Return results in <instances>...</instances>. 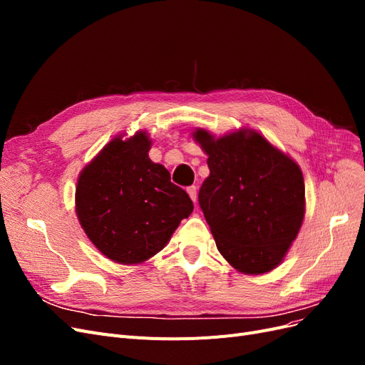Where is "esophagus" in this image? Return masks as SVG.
<instances>
[{"mask_svg":"<svg viewBox=\"0 0 365 365\" xmlns=\"http://www.w3.org/2000/svg\"><path fill=\"white\" fill-rule=\"evenodd\" d=\"M187 193H189V196H190V200H192L193 202H196V197H197V192H196V187H195V185L189 187V189H187Z\"/></svg>","mask_w":365,"mask_h":365,"instance_id":"34e87169","label":"esophagus"}]
</instances>
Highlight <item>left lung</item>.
Wrapping results in <instances>:
<instances>
[{"label": "left lung", "mask_w": 365, "mask_h": 365, "mask_svg": "<svg viewBox=\"0 0 365 365\" xmlns=\"http://www.w3.org/2000/svg\"><path fill=\"white\" fill-rule=\"evenodd\" d=\"M193 138L208 155L197 200L219 252L244 274L269 272L303 224L302 169L251 129L219 138L196 129Z\"/></svg>", "instance_id": "1"}]
</instances>
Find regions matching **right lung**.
I'll use <instances>...</instances> for the list:
<instances>
[{
	"label": "right lung",
	"mask_w": 365,
	"mask_h": 365,
	"mask_svg": "<svg viewBox=\"0 0 365 365\" xmlns=\"http://www.w3.org/2000/svg\"><path fill=\"white\" fill-rule=\"evenodd\" d=\"M146 132L113 138L85 165L76 187V213L103 256L121 264L141 263L161 251L193 202L170 182L169 170L152 163Z\"/></svg>",
	"instance_id": "add662e5"
}]
</instances>
